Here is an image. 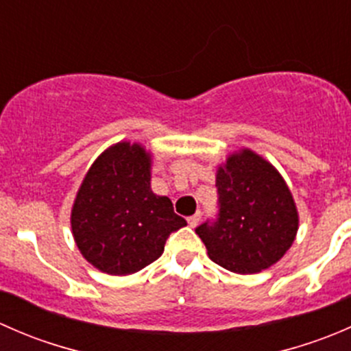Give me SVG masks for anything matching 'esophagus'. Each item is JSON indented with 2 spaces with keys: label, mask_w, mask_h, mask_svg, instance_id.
I'll use <instances>...</instances> for the list:
<instances>
[{
  "label": "esophagus",
  "mask_w": 351,
  "mask_h": 351,
  "mask_svg": "<svg viewBox=\"0 0 351 351\" xmlns=\"http://www.w3.org/2000/svg\"><path fill=\"white\" fill-rule=\"evenodd\" d=\"M198 222H200V212H197V214L190 215V217H189V224L192 226V228H195Z\"/></svg>",
  "instance_id": "obj_1"
}]
</instances>
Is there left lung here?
Here are the masks:
<instances>
[{"mask_svg": "<svg viewBox=\"0 0 351 351\" xmlns=\"http://www.w3.org/2000/svg\"><path fill=\"white\" fill-rule=\"evenodd\" d=\"M219 214L195 229L208 258L234 274H256L292 246L299 214L280 173L250 149L219 166Z\"/></svg>", "mask_w": 351, "mask_h": 351, "instance_id": "obj_1", "label": "left lung"}]
</instances>
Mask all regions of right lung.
Here are the masks:
<instances>
[{
    "label": "right lung",
    "mask_w": 351,
    "mask_h": 351,
    "mask_svg": "<svg viewBox=\"0 0 351 351\" xmlns=\"http://www.w3.org/2000/svg\"><path fill=\"white\" fill-rule=\"evenodd\" d=\"M186 226L168 197L151 190V154L141 144L117 143L91 165L77 190L71 229L81 254L108 275L143 270Z\"/></svg>",
    "instance_id": "1"
}]
</instances>
